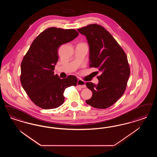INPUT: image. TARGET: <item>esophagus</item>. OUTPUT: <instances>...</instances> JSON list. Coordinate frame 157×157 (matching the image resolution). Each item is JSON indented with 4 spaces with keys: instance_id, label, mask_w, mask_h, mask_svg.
Wrapping results in <instances>:
<instances>
[{
    "instance_id": "esophagus-1",
    "label": "esophagus",
    "mask_w": 157,
    "mask_h": 157,
    "mask_svg": "<svg viewBox=\"0 0 157 157\" xmlns=\"http://www.w3.org/2000/svg\"><path fill=\"white\" fill-rule=\"evenodd\" d=\"M77 85L82 88H85L86 87L85 82L81 80V79H78V82H77Z\"/></svg>"
}]
</instances>
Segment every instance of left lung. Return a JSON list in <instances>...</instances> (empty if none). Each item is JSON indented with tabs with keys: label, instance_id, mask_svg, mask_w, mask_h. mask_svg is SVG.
Listing matches in <instances>:
<instances>
[{
	"label": "left lung",
	"instance_id": "left-lung-1",
	"mask_svg": "<svg viewBox=\"0 0 157 157\" xmlns=\"http://www.w3.org/2000/svg\"><path fill=\"white\" fill-rule=\"evenodd\" d=\"M84 35L89 48V67L99 69L97 85L86 82L92 92L86 103L94 108L106 109L119 99L125 91L130 70L124 51L102 26L89 25L77 30Z\"/></svg>",
	"mask_w": 157,
	"mask_h": 157
}]
</instances>
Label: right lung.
<instances>
[{
	"mask_svg": "<svg viewBox=\"0 0 157 157\" xmlns=\"http://www.w3.org/2000/svg\"><path fill=\"white\" fill-rule=\"evenodd\" d=\"M74 29L50 27L33 41L21 63L20 81L32 101L43 109L57 108L65 100V89L77 85L75 76L61 79L53 71L60 45L78 37Z\"/></svg>",
	"mask_w": 157,
	"mask_h": 157,
	"instance_id": "obj_1",
	"label": "right lung"
}]
</instances>
